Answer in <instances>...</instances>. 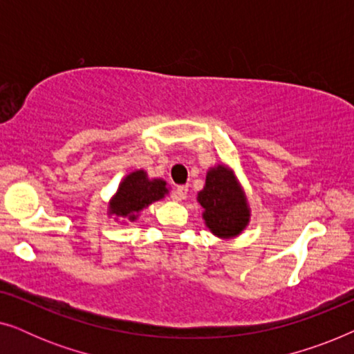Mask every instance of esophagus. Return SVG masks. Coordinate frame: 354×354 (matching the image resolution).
Segmentation results:
<instances>
[{
	"label": "esophagus",
	"instance_id": "1",
	"mask_svg": "<svg viewBox=\"0 0 354 354\" xmlns=\"http://www.w3.org/2000/svg\"><path fill=\"white\" fill-rule=\"evenodd\" d=\"M187 193H188V188L185 187V185H178L176 190H174V200H177V201H182V200H185L187 198Z\"/></svg>",
	"mask_w": 354,
	"mask_h": 354
}]
</instances>
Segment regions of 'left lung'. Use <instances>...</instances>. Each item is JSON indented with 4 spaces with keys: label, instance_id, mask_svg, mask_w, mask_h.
<instances>
[{
    "label": "left lung",
    "instance_id": "obj_1",
    "mask_svg": "<svg viewBox=\"0 0 354 354\" xmlns=\"http://www.w3.org/2000/svg\"><path fill=\"white\" fill-rule=\"evenodd\" d=\"M203 219L219 239H234L250 222V207L234 171L217 164L206 174L205 188L198 193Z\"/></svg>",
    "mask_w": 354,
    "mask_h": 354
}]
</instances>
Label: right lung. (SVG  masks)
<instances>
[{"label":"right lung","instance_id":"add662e5","mask_svg":"<svg viewBox=\"0 0 354 354\" xmlns=\"http://www.w3.org/2000/svg\"><path fill=\"white\" fill-rule=\"evenodd\" d=\"M169 193L162 178H149L145 171L130 172L124 177L115 195L109 201V214L133 222L138 212Z\"/></svg>","mask_w":354,"mask_h":354}]
</instances>
